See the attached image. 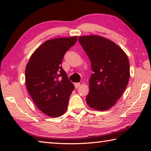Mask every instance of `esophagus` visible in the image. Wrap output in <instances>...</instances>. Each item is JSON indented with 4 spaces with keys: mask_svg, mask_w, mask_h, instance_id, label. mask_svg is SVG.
<instances>
[{
    "mask_svg": "<svg viewBox=\"0 0 151 151\" xmlns=\"http://www.w3.org/2000/svg\"><path fill=\"white\" fill-rule=\"evenodd\" d=\"M74 86H75V88H79V86H80V83H75V84H74Z\"/></svg>",
    "mask_w": 151,
    "mask_h": 151,
    "instance_id": "34e87169",
    "label": "esophagus"
}]
</instances>
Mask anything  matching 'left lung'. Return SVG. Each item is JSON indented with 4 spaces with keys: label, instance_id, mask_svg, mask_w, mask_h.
Returning a JSON list of instances; mask_svg holds the SVG:
<instances>
[{
    "label": "left lung",
    "instance_id": "1",
    "mask_svg": "<svg viewBox=\"0 0 151 151\" xmlns=\"http://www.w3.org/2000/svg\"><path fill=\"white\" fill-rule=\"evenodd\" d=\"M91 62L90 91L87 104L97 110H107L123 95L129 80V62L121 47L104 37L90 35L78 37Z\"/></svg>",
    "mask_w": 151,
    "mask_h": 151
}]
</instances>
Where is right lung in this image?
Instances as JSON below:
<instances>
[{
  "label": "right lung",
  "instance_id": "1",
  "mask_svg": "<svg viewBox=\"0 0 151 151\" xmlns=\"http://www.w3.org/2000/svg\"><path fill=\"white\" fill-rule=\"evenodd\" d=\"M77 38L76 36L46 41L34 52L26 67L28 93L39 110L49 116H60L67 109L74 86L61 63Z\"/></svg>",
  "mask_w": 151,
  "mask_h": 151
}]
</instances>
